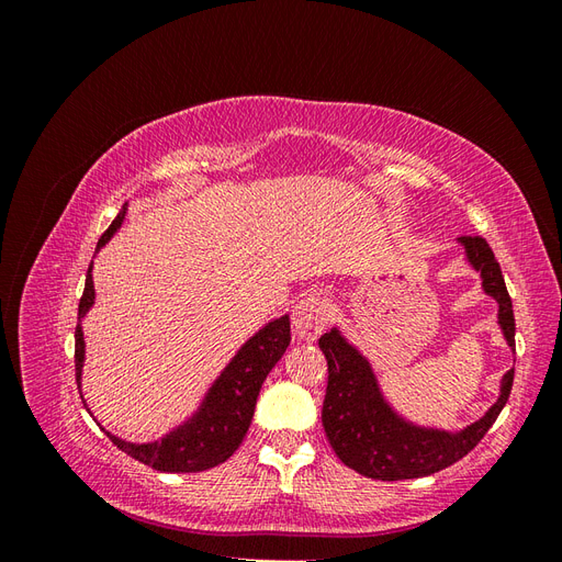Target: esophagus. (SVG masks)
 Here are the masks:
<instances>
[{"label": "esophagus", "mask_w": 562, "mask_h": 562, "mask_svg": "<svg viewBox=\"0 0 562 562\" xmlns=\"http://www.w3.org/2000/svg\"><path fill=\"white\" fill-rule=\"evenodd\" d=\"M328 297H323L318 293L304 295L297 300L293 307V328L295 335L304 342H312L328 326Z\"/></svg>", "instance_id": "34e87169"}]
</instances>
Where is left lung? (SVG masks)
Wrapping results in <instances>:
<instances>
[{
	"mask_svg": "<svg viewBox=\"0 0 562 562\" xmlns=\"http://www.w3.org/2000/svg\"><path fill=\"white\" fill-rule=\"evenodd\" d=\"M469 262L481 271L485 293L499 302V323L506 342L516 347V318L502 267L483 236H462ZM328 361V386L323 398V429L335 454L375 481H405L431 475L467 457L497 422L514 386V368L502 380V396L487 415L459 434L417 429L391 413L363 356L337 330L321 335Z\"/></svg>",
	"mask_w": 562,
	"mask_h": 562,
	"instance_id": "1",
	"label": "left lung"
}]
</instances>
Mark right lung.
Instances as JSON below:
<instances>
[{"mask_svg": "<svg viewBox=\"0 0 562 562\" xmlns=\"http://www.w3.org/2000/svg\"><path fill=\"white\" fill-rule=\"evenodd\" d=\"M126 206L119 211L112 220V225L100 236L98 248H103L110 236L122 227ZM93 265V262H91ZM95 291L91 279V267L87 274V285H83V295L79 300V321L89 312L93 304ZM291 345V318L281 316L277 321L267 323V326L250 337L241 347V351L234 356V361L225 368L223 375L213 384L211 394L206 396L201 413L184 427L176 429L171 436H166L155 443L135 446L126 440L108 434L112 443L131 454L138 462L157 469V471H173V473H190V471H206L227 462V459L241 446L246 431L250 427V419L255 413V401L262 389L265 378L269 370L279 363L281 356ZM81 363H83V335L81 326L77 323L75 330V372L77 384L81 380Z\"/></svg>", "mask_w": 562, "mask_h": 562, "instance_id": "add662e5", "label": "right lung"}]
</instances>
